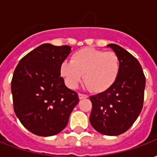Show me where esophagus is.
<instances>
[{
	"label": "esophagus",
	"mask_w": 157,
	"mask_h": 157,
	"mask_svg": "<svg viewBox=\"0 0 157 157\" xmlns=\"http://www.w3.org/2000/svg\"><path fill=\"white\" fill-rule=\"evenodd\" d=\"M88 98V96L86 95V94H82V93H79V98L80 99H85L87 98Z\"/></svg>",
	"instance_id": "34e87169"
}]
</instances>
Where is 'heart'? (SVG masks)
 <instances>
[{
    "mask_svg": "<svg viewBox=\"0 0 157 157\" xmlns=\"http://www.w3.org/2000/svg\"><path fill=\"white\" fill-rule=\"evenodd\" d=\"M59 71L69 87H77L84 75L86 86L99 93L115 83L120 72V59L114 52L87 47L75 52L71 61L62 62Z\"/></svg>",
    "mask_w": 157,
    "mask_h": 157,
    "instance_id": "b5f03b06",
    "label": "heart"
}]
</instances>
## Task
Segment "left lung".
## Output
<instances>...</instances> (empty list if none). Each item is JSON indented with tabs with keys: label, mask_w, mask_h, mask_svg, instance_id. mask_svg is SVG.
Returning a JSON list of instances; mask_svg holds the SVG:
<instances>
[{
	"label": "left lung",
	"mask_w": 157,
	"mask_h": 157,
	"mask_svg": "<svg viewBox=\"0 0 157 157\" xmlns=\"http://www.w3.org/2000/svg\"><path fill=\"white\" fill-rule=\"evenodd\" d=\"M108 47L119 57L120 72L109 90L90 97V123L102 135H118L131 127L141 112L145 76L140 62L130 53L114 44Z\"/></svg>",
	"instance_id": "left-lung-1"
}]
</instances>
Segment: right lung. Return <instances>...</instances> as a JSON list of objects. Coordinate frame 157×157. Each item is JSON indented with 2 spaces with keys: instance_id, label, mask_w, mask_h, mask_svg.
<instances>
[{
  "instance_id": "right-lung-1",
  "label": "right lung",
  "mask_w": 157,
  "mask_h": 157,
  "mask_svg": "<svg viewBox=\"0 0 157 157\" xmlns=\"http://www.w3.org/2000/svg\"><path fill=\"white\" fill-rule=\"evenodd\" d=\"M69 45H39L21 59L12 80L13 109L22 124L33 134L51 136L62 131L79 102L67 88L59 67L71 53Z\"/></svg>"
}]
</instances>
